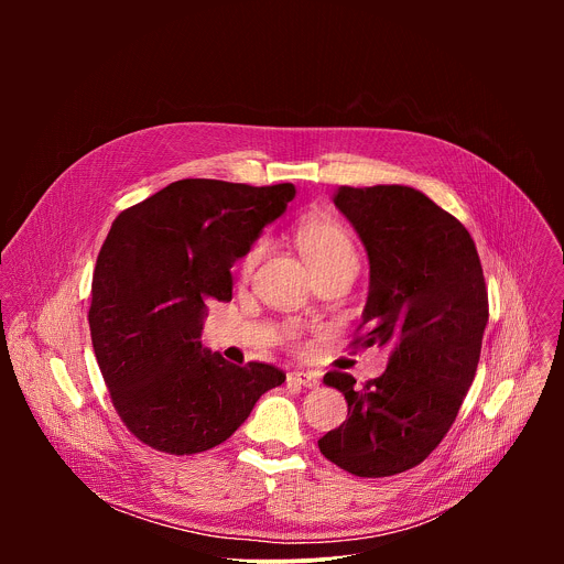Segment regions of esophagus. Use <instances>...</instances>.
<instances>
[{
    "label": "esophagus",
    "mask_w": 564,
    "mask_h": 564,
    "mask_svg": "<svg viewBox=\"0 0 564 564\" xmlns=\"http://www.w3.org/2000/svg\"><path fill=\"white\" fill-rule=\"evenodd\" d=\"M290 383H299L303 388H316L318 386V375L310 372V370H294L288 375Z\"/></svg>",
    "instance_id": "esophagus-1"
}]
</instances>
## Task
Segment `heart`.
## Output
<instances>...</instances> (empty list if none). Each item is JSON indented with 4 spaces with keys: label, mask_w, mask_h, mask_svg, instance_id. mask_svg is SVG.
<instances>
[{
    "label": "heart",
    "mask_w": 564,
    "mask_h": 564,
    "mask_svg": "<svg viewBox=\"0 0 564 564\" xmlns=\"http://www.w3.org/2000/svg\"><path fill=\"white\" fill-rule=\"evenodd\" d=\"M296 246L312 272L341 263L357 265V250L350 231L330 218H305L296 227ZM263 243H254L238 263V274L248 276L261 259Z\"/></svg>",
    "instance_id": "b5f03b06"
}]
</instances>
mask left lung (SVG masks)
Instances as JSON below:
<instances>
[{"label":"left lung","instance_id":"left-lung-1","mask_svg":"<svg viewBox=\"0 0 564 564\" xmlns=\"http://www.w3.org/2000/svg\"><path fill=\"white\" fill-rule=\"evenodd\" d=\"M335 205L357 229L370 261L361 314L364 346H392L386 372L344 392L346 422L318 440L339 468L388 477L422 464L453 426L475 379L489 294L468 229L429 196L404 185L339 187Z\"/></svg>","mask_w":564,"mask_h":564}]
</instances>
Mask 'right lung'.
<instances>
[{"label":"right lung","mask_w":564,"mask_h":564,"mask_svg":"<svg viewBox=\"0 0 564 564\" xmlns=\"http://www.w3.org/2000/svg\"><path fill=\"white\" fill-rule=\"evenodd\" d=\"M296 189L185 178L124 209L96 261L89 328L122 424L142 444L194 455L225 442L283 370L236 366L200 344L209 299Z\"/></svg>","instance_id":"obj_1"}]
</instances>
